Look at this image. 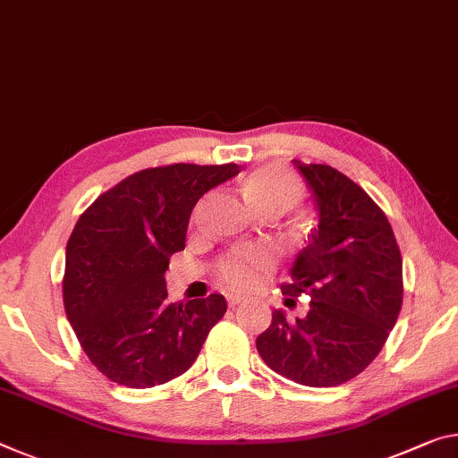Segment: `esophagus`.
<instances>
[{
  "label": "esophagus",
  "instance_id": "34e87169",
  "mask_svg": "<svg viewBox=\"0 0 458 458\" xmlns=\"http://www.w3.org/2000/svg\"><path fill=\"white\" fill-rule=\"evenodd\" d=\"M242 301H244V297H242V295H236V293H230V295H228V306H230V308L241 306Z\"/></svg>",
  "mask_w": 458,
  "mask_h": 458
}]
</instances>
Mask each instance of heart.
<instances>
[{
  "label": "heart",
  "instance_id": "obj_1",
  "mask_svg": "<svg viewBox=\"0 0 458 458\" xmlns=\"http://www.w3.org/2000/svg\"><path fill=\"white\" fill-rule=\"evenodd\" d=\"M300 185L293 177L285 175L273 166L252 171L244 181V195L255 209L267 206V203H283L287 209L293 208L300 199ZM273 257L267 250H242L234 252L217 265V275L232 289H255L271 271Z\"/></svg>",
  "mask_w": 458,
  "mask_h": 458
}]
</instances>
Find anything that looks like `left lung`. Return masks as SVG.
<instances>
[{
	"mask_svg": "<svg viewBox=\"0 0 458 458\" xmlns=\"http://www.w3.org/2000/svg\"><path fill=\"white\" fill-rule=\"evenodd\" d=\"M318 209V226L283 295L311 297L306 318L281 310L257 338L260 359L308 387H336L371 365L402 310V255L383 209L328 165L293 161Z\"/></svg>",
	"mask_w": 458,
	"mask_h": 458,
	"instance_id": "8db88e82",
	"label": "left lung"
}]
</instances>
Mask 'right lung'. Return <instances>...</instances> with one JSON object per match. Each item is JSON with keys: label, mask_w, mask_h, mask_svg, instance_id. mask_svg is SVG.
Wrapping results in <instances>:
<instances>
[{"label": "right lung", "mask_w": 458, "mask_h": 458, "mask_svg": "<svg viewBox=\"0 0 458 458\" xmlns=\"http://www.w3.org/2000/svg\"><path fill=\"white\" fill-rule=\"evenodd\" d=\"M241 166L175 163L138 171L101 193L67 242L64 311L107 379L147 389L190 369L226 314L220 293L166 301L171 255L185 249L195 203Z\"/></svg>", "instance_id": "obj_1"}]
</instances>
